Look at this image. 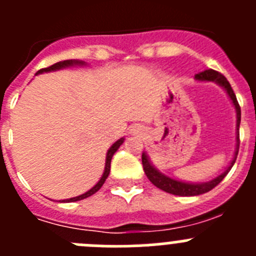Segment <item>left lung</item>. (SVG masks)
I'll list each match as a JSON object with an SVG mask.
<instances>
[{"label": "left lung", "instance_id": "1", "mask_svg": "<svg viewBox=\"0 0 256 256\" xmlns=\"http://www.w3.org/2000/svg\"><path fill=\"white\" fill-rule=\"evenodd\" d=\"M196 80H206V82H214L218 86H220L226 92H227L228 97L230 98L232 104H234V108H236V150H234V155L232 162H230L228 168L226 169L223 173H220L218 177L212 178V180H208V182H201V183H191V182H183L180 180H174V178L168 177L162 174V172L158 170V169L154 166L152 162H150V158L148 156L146 152H142V165H144V170L148 176V178L150 180V182L152 183L154 186H156L158 188L162 190V191L172 194V195L177 196H198L202 195L205 192H209L210 190H212L216 184L222 182V180L228 174V172L230 170V168L234 166V162H236L237 154H238V148H240V122H241V108H240L238 102H237L236 94H234V90L230 87V82L226 79L224 76H222L220 73L216 72L212 69H208L201 72V73L196 74L195 76Z\"/></svg>", "mask_w": 256, "mask_h": 256}]
</instances>
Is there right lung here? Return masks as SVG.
<instances>
[{
    "label": "right lung",
    "mask_w": 256,
    "mask_h": 256,
    "mask_svg": "<svg viewBox=\"0 0 256 256\" xmlns=\"http://www.w3.org/2000/svg\"><path fill=\"white\" fill-rule=\"evenodd\" d=\"M74 65H86L84 61L82 60H64V61H58L56 64L51 65L48 68H44V69H40L38 70L37 74H42V73H48V72H55V70H60V69H64V68H69V66H74ZM124 142V137H122L120 140H118L116 142L112 144V148L108 150V154H106V160H105V169H104V173H102V177L100 178V180L92 187L91 190H88L87 192H84L83 195H79L76 198H66V200H60V202H73V201H79V200H83L86 198H90L94 194H96L98 190L102 187V184L105 183L106 178L108 177V173H110V162H112V158L115 152L118 151V148H120V144Z\"/></svg>",
    "instance_id": "add662e5"
}]
</instances>
